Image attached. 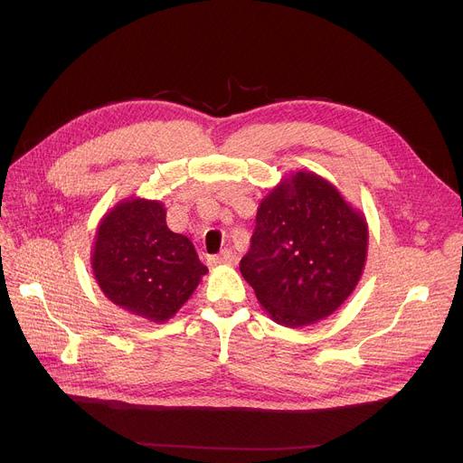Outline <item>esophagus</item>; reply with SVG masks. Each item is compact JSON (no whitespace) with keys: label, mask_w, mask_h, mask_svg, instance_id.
<instances>
[{"label":"esophagus","mask_w":463,"mask_h":463,"mask_svg":"<svg viewBox=\"0 0 463 463\" xmlns=\"http://www.w3.org/2000/svg\"><path fill=\"white\" fill-rule=\"evenodd\" d=\"M236 260V255L231 250H223L219 255L210 259V264H232Z\"/></svg>","instance_id":"34e87169"}]
</instances>
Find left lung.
I'll list each match as a JSON object with an SVG mask.
<instances>
[{
	"instance_id": "8db88e82",
	"label": "left lung",
	"mask_w": 463,
	"mask_h": 463,
	"mask_svg": "<svg viewBox=\"0 0 463 463\" xmlns=\"http://www.w3.org/2000/svg\"><path fill=\"white\" fill-rule=\"evenodd\" d=\"M368 257V223L323 176H285L257 210L240 272L259 304L283 326L317 323L342 306Z\"/></svg>"
}]
</instances>
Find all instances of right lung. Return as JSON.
Returning <instances> with one entry per match:
<instances>
[{
	"mask_svg": "<svg viewBox=\"0 0 463 463\" xmlns=\"http://www.w3.org/2000/svg\"><path fill=\"white\" fill-rule=\"evenodd\" d=\"M161 201L129 197L99 222L91 270L103 295L150 323H166L208 272L191 240L173 232Z\"/></svg>",
	"mask_w": 463,
	"mask_h": 463,
	"instance_id": "obj_1",
	"label": "right lung"
}]
</instances>
